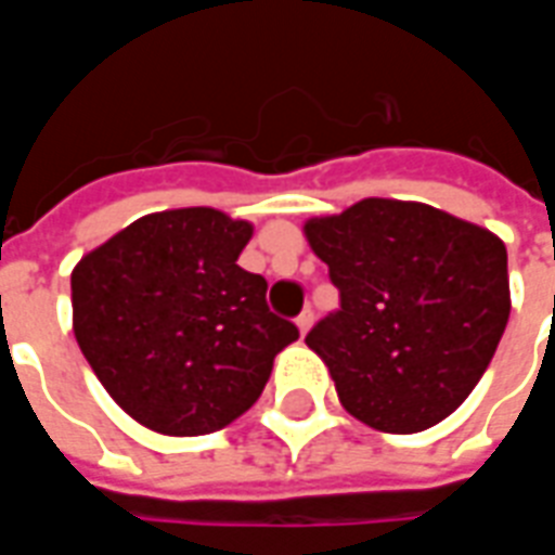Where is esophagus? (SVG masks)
Masks as SVG:
<instances>
[{
  "mask_svg": "<svg viewBox=\"0 0 555 555\" xmlns=\"http://www.w3.org/2000/svg\"><path fill=\"white\" fill-rule=\"evenodd\" d=\"M312 324H314V314H312V309H306V312H302L300 318H297V326H300V336H306V333H309V330H312Z\"/></svg>",
  "mask_w": 555,
  "mask_h": 555,
  "instance_id": "esophagus-1",
  "label": "esophagus"
}]
</instances>
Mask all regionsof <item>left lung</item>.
<instances>
[{"label":"left lung","mask_w":555,"mask_h":555,"mask_svg":"<svg viewBox=\"0 0 555 555\" xmlns=\"http://www.w3.org/2000/svg\"><path fill=\"white\" fill-rule=\"evenodd\" d=\"M302 234L341 309L306 336L350 416L416 434L452 416L496 353L508 253L493 231L422 202L362 198Z\"/></svg>","instance_id":"8db88e82"}]
</instances>
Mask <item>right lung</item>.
<instances>
[{
	"label": "right lung",
	"instance_id": "add662e5",
	"mask_svg": "<svg viewBox=\"0 0 555 555\" xmlns=\"http://www.w3.org/2000/svg\"><path fill=\"white\" fill-rule=\"evenodd\" d=\"M253 222L178 207L130 222L70 273L74 336L127 416L166 437L225 428L300 333L237 264Z\"/></svg>",
	"mask_w": 555,
	"mask_h": 555
}]
</instances>
